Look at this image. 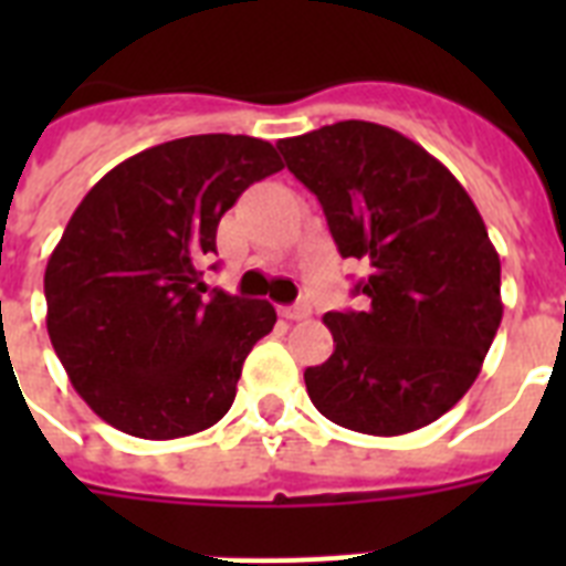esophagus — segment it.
Wrapping results in <instances>:
<instances>
[{
  "label": "esophagus",
  "mask_w": 566,
  "mask_h": 566,
  "mask_svg": "<svg viewBox=\"0 0 566 566\" xmlns=\"http://www.w3.org/2000/svg\"><path fill=\"white\" fill-rule=\"evenodd\" d=\"M284 319H308L311 317V305L308 302H296V305H287L282 308Z\"/></svg>",
  "instance_id": "1"
}]
</instances>
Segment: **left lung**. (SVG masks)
<instances>
[{"instance_id":"8db88e82","label":"left lung","mask_w":566,"mask_h":566,"mask_svg":"<svg viewBox=\"0 0 566 566\" xmlns=\"http://www.w3.org/2000/svg\"><path fill=\"white\" fill-rule=\"evenodd\" d=\"M344 258L364 311H328L335 353L305 370L314 408L361 434H405L475 381L502 323L500 255L452 172L394 128L344 119L279 140Z\"/></svg>"}]
</instances>
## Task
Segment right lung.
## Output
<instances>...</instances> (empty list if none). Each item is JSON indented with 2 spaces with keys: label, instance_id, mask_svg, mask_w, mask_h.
Segmentation results:
<instances>
[{
  "label": "right lung",
  "instance_id": "obj_1",
  "mask_svg": "<svg viewBox=\"0 0 566 566\" xmlns=\"http://www.w3.org/2000/svg\"><path fill=\"white\" fill-rule=\"evenodd\" d=\"M284 164L266 140L193 135L117 164L49 258L46 328L84 402L114 429L172 440L211 429L247 355L275 326L266 300L205 287L220 217Z\"/></svg>",
  "mask_w": 566,
  "mask_h": 566
}]
</instances>
